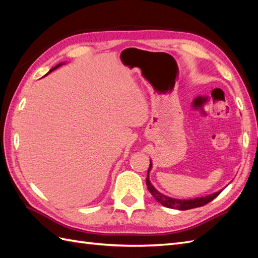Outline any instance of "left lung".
I'll use <instances>...</instances> for the list:
<instances>
[{
    "label": "left lung",
    "instance_id": "8db88e82",
    "mask_svg": "<svg viewBox=\"0 0 258 258\" xmlns=\"http://www.w3.org/2000/svg\"><path fill=\"white\" fill-rule=\"evenodd\" d=\"M152 168V162H150V168L149 172H147V177H146V185L147 188H149L150 193L153 195V197L158 202L161 203L163 206L168 207V208H173V210H178V211H186V210H190V208H195V207H201L206 205L207 203H210L213 201L215 197L221 194L222 190L215 191V193L203 196V197H196V199L193 200H178V199H173V197H169L160 193L154 186L152 185L151 180H150V171Z\"/></svg>",
    "mask_w": 258,
    "mask_h": 258
}]
</instances>
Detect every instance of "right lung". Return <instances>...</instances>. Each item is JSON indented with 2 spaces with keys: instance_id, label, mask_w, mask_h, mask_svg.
I'll use <instances>...</instances> for the list:
<instances>
[{
  "instance_id": "add662e5",
  "label": "right lung",
  "mask_w": 258,
  "mask_h": 258,
  "mask_svg": "<svg viewBox=\"0 0 258 258\" xmlns=\"http://www.w3.org/2000/svg\"><path fill=\"white\" fill-rule=\"evenodd\" d=\"M62 64H64V62H63V63H59V64H57V65H56V67H54L53 69H51V70H50V72H48V73H51V72H53V71H54V70H56L57 68H59V67H61V65H62ZM48 73H47V74H48Z\"/></svg>"
}]
</instances>
